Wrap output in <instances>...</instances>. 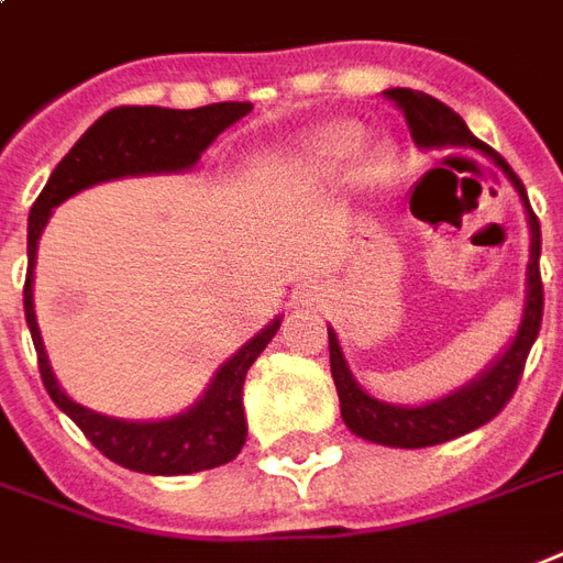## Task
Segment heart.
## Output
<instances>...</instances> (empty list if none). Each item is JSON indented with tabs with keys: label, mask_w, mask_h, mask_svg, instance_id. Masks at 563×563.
<instances>
[{
	"label": "heart",
	"mask_w": 563,
	"mask_h": 563,
	"mask_svg": "<svg viewBox=\"0 0 563 563\" xmlns=\"http://www.w3.org/2000/svg\"><path fill=\"white\" fill-rule=\"evenodd\" d=\"M360 144H363V132L360 126L351 123H330L312 132L310 139L303 141V158L321 170H336V167L349 165L351 158L357 156Z\"/></svg>",
	"instance_id": "heart-1"
}]
</instances>
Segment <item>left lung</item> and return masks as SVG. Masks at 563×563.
<instances>
[{"label": "left lung", "instance_id": "obj_1", "mask_svg": "<svg viewBox=\"0 0 563 563\" xmlns=\"http://www.w3.org/2000/svg\"><path fill=\"white\" fill-rule=\"evenodd\" d=\"M389 100L405 111L407 129H410V135H413L419 147H475L482 150L487 158H493L505 170V177L514 183V188L520 191L531 230L529 268H526V307H522L520 328L510 339L508 349L501 351L499 357L493 360L475 380L454 389L452 396L437 398V401H428V405L419 407L377 401L354 380L349 363H345V354L339 349L336 333H333V328H328L330 375H333V384H336L339 407H342L345 424L368 443L393 445V449H424V445L449 443L454 437L470 434L475 428L490 422L493 416L501 413V407L508 405L514 389L520 384L522 366H526V357H529L531 345L538 339L540 319H543L540 221L538 214L531 212L529 195H526V186L520 183V177L510 170L508 162L496 150L472 135L457 111H452L445 102L434 100V97H428V93L410 91V88H393Z\"/></svg>", "mask_w": 563, "mask_h": 563}]
</instances>
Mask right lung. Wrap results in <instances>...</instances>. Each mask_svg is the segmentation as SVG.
I'll return each mask as SVG.
<instances>
[{
    "mask_svg": "<svg viewBox=\"0 0 563 563\" xmlns=\"http://www.w3.org/2000/svg\"><path fill=\"white\" fill-rule=\"evenodd\" d=\"M251 109V102H212L203 109L188 111L158 109V106H120V109L106 111L55 165L53 177L46 179V186L29 212V272H25L23 307L25 324L37 351L41 380L55 405L79 424L81 434L109 461L132 472L191 475V472L224 466L242 452L244 437H247L242 405L244 375L274 339L280 319L265 324L251 342H244L242 349L214 372L212 384L200 396V401H195L183 413L158 419V422H129V419L97 413V410L76 405L58 386L46 349H43L32 298L37 239L55 206L85 188L120 177L179 174V170L195 167L200 153Z\"/></svg>",
    "mask_w": 563,
    "mask_h": 563,
    "instance_id": "add662e5",
    "label": "right lung"
}]
</instances>
